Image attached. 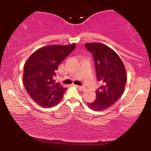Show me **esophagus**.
<instances>
[{
    "mask_svg": "<svg viewBox=\"0 0 151 151\" xmlns=\"http://www.w3.org/2000/svg\"><path fill=\"white\" fill-rule=\"evenodd\" d=\"M75 86L77 88H78L79 89L81 90V91H84V90L86 89V87H84V86H78V85H75Z\"/></svg>",
    "mask_w": 151,
    "mask_h": 151,
    "instance_id": "34e87169",
    "label": "esophagus"
}]
</instances>
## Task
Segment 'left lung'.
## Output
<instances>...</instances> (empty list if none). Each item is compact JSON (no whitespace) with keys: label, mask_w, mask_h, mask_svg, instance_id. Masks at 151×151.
<instances>
[{"label":"left lung","mask_w":151,"mask_h":151,"mask_svg":"<svg viewBox=\"0 0 151 151\" xmlns=\"http://www.w3.org/2000/svg\"><path fill=\"white\" fill-rule=\"evenodd\" d=\"M94 59L97 80L102 86L96 90V99L87 103L89 108L96 111L111 106L122 96L126 83L125 66L114 50L99 42L84 44Z\"/></svg>","instance_id":"left-lung-1"}]
</instances>
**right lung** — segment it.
I'll return each instance as SVG.
<instances>
[{"instance_id": "add662e5", "label": "right lung", "mask_w": 151, "mask_h": 151, "mask_svg": "<svg viewBox=\"0 0 151 151\" xmlns=\"http://www.w3.org/2000/svg\"><path fill=\"white\" fill-rule=\"evenodd\" d=\"M68 45L45 46L34 52L24 65L23 84L38 105L50 108L61 101L67 89L53 79L58 66L75 48Z\"/></svg>"}]
</instances>
